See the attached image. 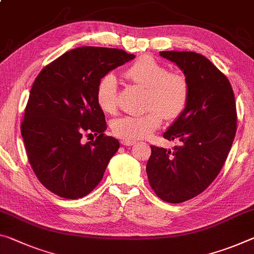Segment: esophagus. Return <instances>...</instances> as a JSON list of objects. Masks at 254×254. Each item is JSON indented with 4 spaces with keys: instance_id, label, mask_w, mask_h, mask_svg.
Masks as SVG:
<instances>
[{
    "instance_id": "obj_1",
    "label": "esophagus",
    "mask_w": 254,
    "mask_h": 254,
    "mask_svg": "<svg viewBox=\"0 0 254 254\" xmlns=\"http://www.w3.org/2000/svg\"><path fill=\"white\" fill-rule=\"evenodd\" d=\"M121 143H122L123 146H133V144H135V141H132V140H122Z\"/></svg>"
}]
</instances>
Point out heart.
Segmentation results:
<instances>
[{"label": "heart", "instance_id": "heart-1", "mask_svg": "<svg viewBox=\"0 0 254 254\" xmlns=\"http://www.w3.org/2000/svg\"><path fill=\"white\" fill-rule=\"evenodd\" d=\"M131 81L147 88V108L140 115H126L113 121L112 131L124 140H139L150 135L163 122L164 116L175 119L187 106L190 88L187 78L167 67L150 56H141L126 71ZM96 100L100 110L114 113L118 107V79L112 73L99 80Z\"/></svg>", "mask_w": 254, "mask_h": 254}]
</instances>
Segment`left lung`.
Wrapping results in <instances>:
<instances>
[{
  "label": "left lung",
  "mask_w": 254,
  "mask_h": 254,
  "mask_svg": "<svg viewBox=\"0 0 254 254\" xmlns=\"http://www.w3.org/2000/svg\"><path fill=\"white\" fill-rule=\"evenodd\" d=\"M187 78V106L164 133L179 140L173 150L151 146L147 175L160 199L180 203L194 198L212 183L231 150L236 132V105L228 79L203 55L194 52H159Z\"/></svg>",
  "instance_id": "1"
}]
</instances>
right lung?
<instances>
[{
  "label": "right lung",
  "instance_id": "right-lung-1",
  "mask_svg": "<svg viewBox=\"0 0 254 254\" xmlns=\"http://www.w3.org/2000/svg\"><path fill=\"white\" fill-rule=\"evenodd\" d=\"M135 56L119 48L83 46L39 72L31 87L21 135L37 179L65 199L89 194L120 148L104 134L106 121L96 100L99 80ZM98 138L83 144L82 134Z\"/></svg>",
  "mask_w": 254,
  "mask_h": 254
}]
</instances>
